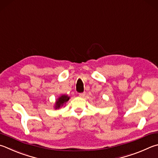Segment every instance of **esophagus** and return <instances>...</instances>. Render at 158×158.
<instances>
[{
    "label": "esophagus",
    "mask_w": 158,
    "mask_h": 158,
    "mask_svg": "<svg viewBox=\"0 0 158 158\" xmlns=\"http://www.w3.org/2000/svg\"><path fill=\"white\" fill-rule=\"evenodd\" d=\"M85 95V93H79V96L80 97H84Z\"/></svg>",
    "instance_id": "esophagus-1"
}]
</instances>
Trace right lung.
I'll return each instance as SVG.
<instances>
[{
	"label": "right lung",
	"mask_w": 158,
	"mask_h": 158,
	"mask_svg": "<svg viewBox=\"0 0 158 158\" xmlns=\"http://www.w3.org/2000/svg\"><path fill=\"white\" fill-rule=\"evenodd\" d=\"M69 99L70 97L65 95V94H62V95L60 96L59 98L56 100L55 105H54V108L59 109V108L62 107L65 104V103H66Z\"/></svg>",
	"instance_id": "1"
}]
</instances>
